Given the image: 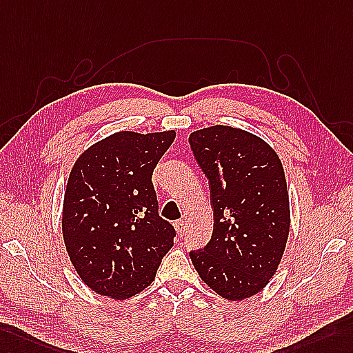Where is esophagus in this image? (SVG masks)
<instances>
[{
  "mask_svg": "<svg viewBox=\"0 0 353 353\" xmlns=\"http://www.w3.org/2000/svg\"><path fill=\"white\" fill-rule=\"evenodd\" d=\"M175 229H176V234L179 236H183L185 234V223L183 220L175 221Z\"/></svg>",
  "mask_w": 353,
  "mask_h": 353,
  "instance_id": "obj_1",
  "label": "esophagus"
}]
</instances>
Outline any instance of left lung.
<instances>
[{
  "mask_svg": "<svg viewBox=\"0 0 353 353\" xmlns=\"http://www.w3.org/2000/svg\"><path fill=\"white\" fill-rule=\"evenodd\" d=\"M188 142L208 178L214 214L210 243L190 253L193 266L221 298H250L276 274L288 243L290 208L283 165L268 143L241 128H201Z\"/></svg>",
  "mask_w": 353,
  "mask_h": 353,
  "instance_id": "obj_1",
  "label": "left lung"
}]
</instances>
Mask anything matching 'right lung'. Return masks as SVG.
I'll list each match as a JSON object with an SVG mask.
<instances>
[{
    "label": "right lung",
    "instance_id": "right-lung-1",
    "mask_svg": "<svg viewBox=\"0 0 353 353\" xmlns=\"http://www.w3.org/2000/svg\"><path fill=\"white\" fill-rule=\"evenodd\" d=\"M175 130L118 132L85 150L63 202V238L77 276L91 290L127 299L148 288L174 245L151 181Z\"/></svg>",
    "mask_w": 353,
    "mask_h": 353
}]
</instances>
